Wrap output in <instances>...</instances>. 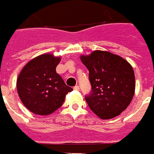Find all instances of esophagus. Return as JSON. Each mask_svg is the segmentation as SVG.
<instances>
[{
  "instance_id": "1",
  "label": "esophagus",
  "mask_w": 154,
  "mask_h": 154,
  "mask_svg": "<svg viewBox=\"0 0 154 154\" xmlns=\"http://www.w3.org/2000/svg\"><path fill=\"white\" fill-rule=\"evenodd\" d=\"M74 89H75V90H79V85H75V87H74Z\"/></svg>"
}]
</instances>
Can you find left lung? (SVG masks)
<instances>
[{"instance_id": "8db88e82", "label": "left lung", "mask_w": 154, "mask_h": 154, "mask_svg": "<svg viewBox=\"0 0 154 154\" xmlns=\"http://www.w3.org/2000/svg\"><path fill=\"white\" fill-rule=\"evenodd\" d=\"M81 61L89 70L91 92L88 105L103 119L120 114L131 102L135 90L134 72L130 64L108 51H95Z\"/></svg>"}]
</instances>
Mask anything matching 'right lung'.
I'll list each match as a JSON object with an SVG mask.
<instances>
[{"instance_id": "obj_1", "label": "right lung", "mask_w": 154, "mask_h": 154, "mask_svg": "<svg viewBox=\"0 0 154 154\" xmlns=\"http://www.w3.org/2000/svg\"><path fill=\"white\" fill-rule=\"evenodd\" d=\"M60 61V57L41 54L28 62L20 73L16 83L18 94L23 104L34 114H52L73 90L56 73Z\"/></svg>"}]
</instances>
